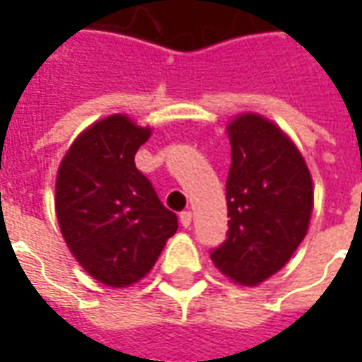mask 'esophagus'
<instances>
[{"label":"esophagus","mask_w":362,"mask_h":362,"mask_svg":"<svg viewBox=\"0 0 362 362\" xmlns=\"http://www.w3.org/2000/svg\"><path fill=\"white\" fill-rule=\"evenodd\" d=\"M180 223H182V227L184 228H189V225H192V211H182L180 213Z\"/></svg>","instance_id":"esophagus-1"}]
</instances>
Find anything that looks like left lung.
Here are the masks:
<instances>
[{
	"mask_svg": "<svg viewBox=\"0 0 362 362\" xmlns=\"http://www.w3.org/2000/svg\"><path fill=\"white\" fill-rule=\"evenodd\" d=\"M228 230L213 248L215 267L252 287L272 277L295 254L308 230L312 178L295 143L256 114L228 126Z\"/></svg>",
	"mask_w": 362,
	"mask_h": 362,
	"instance_id": "8db88e82",
	"label": "left lung"
}]
</instances>
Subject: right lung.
Returning a JSON list of instances; mask_svg holds the SVG:
<instances>
[{
  "label": "right lung",
  "instance_id": "add662e5",
  "mask_svg": "<svg viewBox=\"0 0 362 362\" xmlns=\"http://www.w3.org/2000/svg\"><path fill=\"white\" fill-rule=\"evenodd\" d=\"M149 135V127L114 114L83 132L59 165L62 235L85 272L108 287L145 277L178 228L176 213L135 168V153Z\"/></svg>",
  "mask_w": 362,
  "mask_h": 362
}]
</instances>
